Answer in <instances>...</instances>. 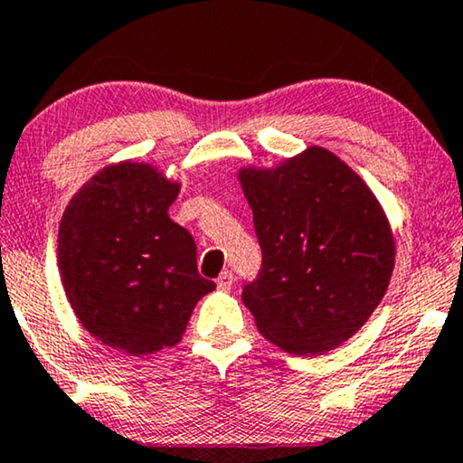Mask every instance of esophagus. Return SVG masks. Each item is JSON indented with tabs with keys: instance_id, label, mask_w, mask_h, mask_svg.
Returning <instances> with one entry per match:
<instances>
[{
	"instance_id": "34e87169",
	"label": "esophagus",
	"mask_w": 463,
	"mask_h": 463,
	"mask_svg": "<svg viewBox=\"0 0 463 463\" xmlns=\"http://www.w3.org/2000/svg\"><path fill=\"white\" fill-rule=\"evenodd\" d=\"M232 283H234V277H232V272H222V275L218 277V281H216V285H218V289H222V291H229L231 288H232Z\"/></svg>"
}]
</instances>
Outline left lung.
<instances>
[{
	"instance_id": "obj_1",
	"label": "left lung",
	"mask_w": 463,
	"mask_h": 463,
	"mask_svg": "<svg viewBox=\"0 0 463 463\" xmlns=\"http://www.w3.org/2000/svg\"><path fill=\"white\" fill-rule=\"evenodd\" d=\"M262 269L243 304L266 340L291 354H323L350 340L386 294L392 226L373 191L323 146L272 167H241Z\"/></svg>"
}]
</instances>
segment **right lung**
Returning <instances> with one entry per match:
<instances>
[{"mask_svg": "<svg viewBox=\"0 0 463 463\" xmlns=\"http://www.w3.org/2000/svg\"><path fill=\"white\" fill-rule=\"evenodd\" d=\"M180 182L145 161L96 172L62 213L58 272L80 323L129 356L175 346L216 289L197 270L191 232L169 218Z\"/></svg>", "mask_w": 463, "mask_h": 463, "instance_id": "1", "label": "right lung"}]
</instances>
